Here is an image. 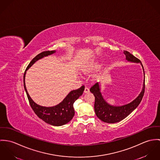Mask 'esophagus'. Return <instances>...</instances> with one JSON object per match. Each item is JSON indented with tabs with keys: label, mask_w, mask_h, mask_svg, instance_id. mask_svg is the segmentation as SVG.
I'll list each match as a JSON object with an SVG mask.
<instances>
[{
	"label": "esophagus",
	"mask_w": 160,
	"mask_h": 160,
	"mask_svg": "<svg viewBox=\"0 0 160 160\" xmlns=\"http://www.w3.org/2000/svg\"><path fill=\"white\" fill-rule=\"evenodd\" d=\"M89 92V89L87 87H85V90H84V92L85 93H88Z\"/></svg>",
	"instance_id": "esophagus-1"
}]
</instances>
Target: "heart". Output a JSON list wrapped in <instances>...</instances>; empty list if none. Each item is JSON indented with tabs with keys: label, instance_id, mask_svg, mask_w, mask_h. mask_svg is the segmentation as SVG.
Returning <instances> with one entry per match:
<instances>
[{
	"label": "heart",
	"instance_id": "obj_1",
	"mask_svg": "<svg viewBox=\"0 0 160 160\" xmlns=\"http://www.w3.org/2000/svg\"><path fill=\"white\" fill-rule=\"evenodd\" d=\"M100 67H101V64L99 63H94V64H89L84 68L83 71L85 73L95 71L99 69L100 68Z\"/></svg>",
	"mask_w": 160,
	"mask_h": 160
}]
</instances>
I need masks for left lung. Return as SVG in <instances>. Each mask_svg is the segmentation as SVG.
I'll return each instance as SVG.
<instances>
[{"mask_svg":"<svg viewBox=\"0 0 160 160\" xmlns=\"http://www.w3.org/2000/svg\"><path fill=\"white\" fill-rule=\"evenodd\" d=\"M128 61L141 63L142 66L144 80L142 91L139 95L131 102L122 106H113L108 104L104 100L101 92V88L99 83H95L90 88V91L95 97L94 110L96 116L102 122L108 123H115L119 122L128 117L136 107L139 106L142 101L145 92V72L141 61L136 57L127 51H123Z\"/></svg>","mask_w":160,"mask_h":160,"instance_id":"1","label":"left lung"}]
</instances>
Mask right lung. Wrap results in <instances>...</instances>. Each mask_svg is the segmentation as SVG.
<instances>
[{
	"label": "right lung",
	"instance_id": "add662e5",
	"mask_svg": "<svg viewBox=\"0 0 160 160\" xmlns=\"http://www.w3.org/2000/svg\"><path fill=\"white\" fill-rule=\"evenodd\" d=\"M55 52V50L43 52L34 58L24 72L23 82L24 88L26 92L30 106L38 118L48 124L59 126L69 123L73 117L75 111L73 104L74 102L82 95L85 89V86L83 85L80 88L71 91L59 104L53 107H43L39 106L34 102L29 95L25 85L26 73L29 68H31L38 59H42L45 56L51 55Z\"/></svg>",
	"mask_w": 160,
	"mask_h": 160
}]
</instances>
